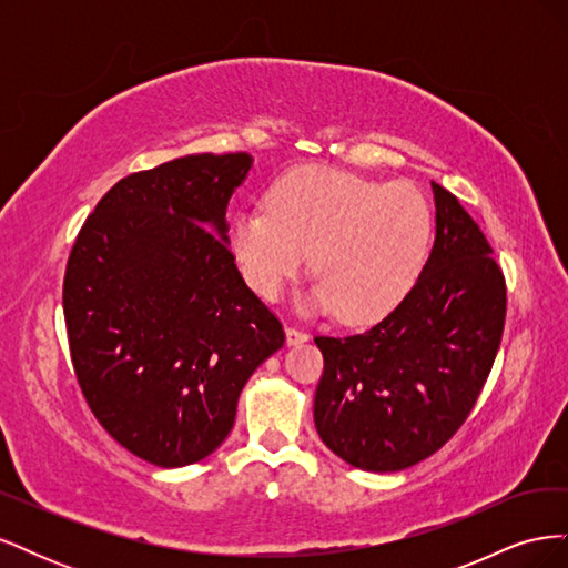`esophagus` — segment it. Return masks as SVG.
I'll return each instance as SVG.
<instances>
[{"label": "esophagus", "mask_w": 568, "mask_h": 568, "mask_svg": "<svg viewBox=\"0 0 568 568\" xmlns=\"http://www.w3.org/2000/svg\"><path fill=\"white\" fill-rule=\"evenodd\" d=\"M284 332H286V346H298V343H305L307 338H311L305 332L296 329V326H286Z\"/></svg>", "instance_id": "1"}]
</instances>
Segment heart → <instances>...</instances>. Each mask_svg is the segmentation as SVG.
I'll return each mask as SVG.
<instances>
[{
  "label": "heart",
  "instance_id": "b5f03b06",
  "mask_svg": "<svg viewBox=\"0 0 568 568\" xmlns=\"http://www.w3.org/2000/svg\"><path fill=\"white\" fill-rule=\"evenodd\" d=\"M432 209L417 186L348 170L298 168L272 184L267 209L232 217L230 251L253 291L277 301L313 253L317 282L298 311L369 324L409 294L432 242Z\"/></svg>",
  "mask_w": 568,
  "mask_h": 568
}]
</instances>
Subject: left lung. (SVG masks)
Here are the masks:
<instances>
[{"label": "left lung", "mask_w": 568, "mask_h": 568, "mask_svg": "<svg viewBox=\"0 0 568 568\" xmlns=\"http://www.w3.org/2000/svg\"><path fill=\"white\" fill-rule=\"evenodd\" d=\"M432 189L436 239L409 294L365 334L315 338V428L363 471L434 455L467 419L500 348L507 294L493 248L448 189Z\"/></svg>", "instance_id": "8db88e82"}]
</instances>
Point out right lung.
I'll list each match as a JSON object with an SVG mask.
<instances>
[{
  "label": "right lung",
  "mask_w": 568,
  "mask_h": 568,
  "mask_svg": "<svg viewBox=\"0 0 568 568\" xmlns=\"http://www.w3.org/2000/svg\"><path fill=\"white\" fill-rule=\"evenodd\" d=\"M251 168V153H192L128 175L68 257L78 384L101 426L156 467L209 457L251 374L284 346L227 246V205Z\"/></svg>",
  "instance_id": "add662e5"
}]
</instances>
